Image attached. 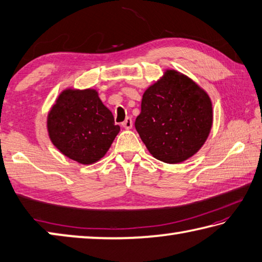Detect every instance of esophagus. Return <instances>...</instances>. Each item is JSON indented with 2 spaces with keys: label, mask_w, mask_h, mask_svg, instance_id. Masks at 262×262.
<instances>
[{
  "label": "esophagus",
  "mask_w": 262,
  "mask_h": 262,
  "mask_svg": "<svg viewBox=\"0 0 262 262\" xmlns=\"http://www.w3.org/2000/svg\"><path fill=\"white\" fill-rule=\"evenodd\" d=\"M122 126H123V128H126V129H130V128L133 127V120H132V118H127L126 120L122 122Z\"/></svg>",
  "instance_id": "34e87169"
}]
</instances>
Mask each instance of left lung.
<instances>
[{
	"label": "left lung",
	"instance_id": "8db88e82",
	"mask_svg": "<svg viewBox=\"0 0 262 262\" xmlns=\"http://www.w3.org/2000/svg\"><path fill=\"white\" fill-rule=\"evenodd\" d=\"M212 126L211 100L186 75L167 69L144 91L135 128L149 152L167 164L181 163L205 144Z\"/></svg>",
	"mask_w": 262,
	"mask_h": 262
}]
</instances>
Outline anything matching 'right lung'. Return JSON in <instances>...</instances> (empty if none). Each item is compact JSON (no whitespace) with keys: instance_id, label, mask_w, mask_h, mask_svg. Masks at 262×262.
I'll return each mask as SVG.
<instances>
[{"instance_id":"1","label":"right lung","mask_w":262,"mask_h":262,"mask_svg":"<svg viewBox=\"0 0 262 262\" xmlns=\"http://www.w3.org/2000/svg\"><path fill=\"white\" fill-rule=\"evenodd\" d=\"M47 130L64 156L88 165L105 156L120 127L94 89H67L48 113Z\"/></svg>"}]
</instances>
